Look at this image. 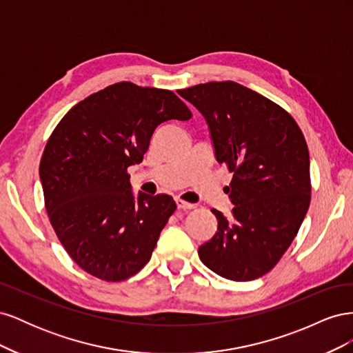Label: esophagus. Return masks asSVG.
<instances>
[{
  "label": "esophagus",
  "instance_id": "esophagus-1",
  "mask_svg": "<svg viewBox=\"0 0 353 353\" xmlns=\"http://www.w3.org/2000/svg\"><path fill=\"white\" fill-rule=\"evenodd\" d=\"M175 201H176V206H178V209L187 210V209H193V208H194V205H191V203L184 201V200H181V199H176Z\"/></svg>",
  "mask_w": 353,
  "mask_h": 353
}]
</instances>
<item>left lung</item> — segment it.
I'll list each match as a JSON object with an SVG mask.
<instances>
[{
    "mask_svg": "<svg viewBox=\"0 0 353 353\" xmlns=\"http://www.w3.org/2000/svg\"><path fill=\"white\" fill-rule=\"evenodd\" d=\"M203 114L215 157L232 179L227 218L199 248L209 270L232 281L271 271L294 240L311 203L309 152L293 117L243 85L223 81L178 90Z\"/></svg>",
    "mask_w": 353,
    "mask_h": 353,
    "instance_id": "8db88e82",
    "label": "left lung"
}]
</instances>
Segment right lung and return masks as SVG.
Returning a JSON list of instances; mask_svg holds the SVG:
<instances>
[{"label": "right lung", "mask_w": 353, "mask_h": 353, "mask_svg": "<svg viewBox=\"0 0 353 353\" xmlns=\"http://www.w3.org/2000/svg\"><path fill=\"white\" fill-rule=\"evenodd\" d=\"M191 112L172 91L117 82L79 101L52 131L39 165L46 209L70 258L104 281H123L150 261L176 209L168 194L132 193L156 128Z\"/></svg>", "instance_id": "obj_1"}]
</instances>
